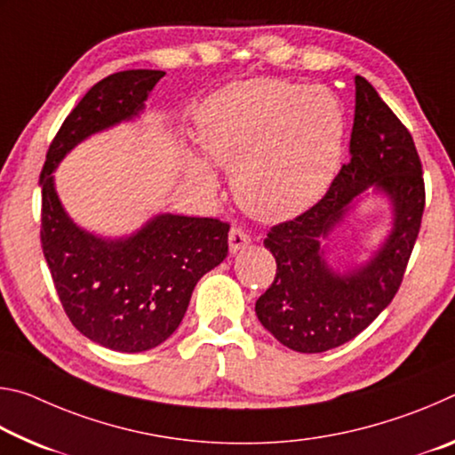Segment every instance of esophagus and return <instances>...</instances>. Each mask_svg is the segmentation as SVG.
<instances>
[{
	"label": "esophagus",
	"mask_w": 455,
	"mask_h": 455,
	"mask_svg": "<svg viewBox=\"0 0 455 455\" xmlns=\"http://www.w3.org/2000/svg\"><path fill=\"white\" fill-rule=\"evenodd\" d=\"M251 243V238H249V235L244 233V230H241V228H230V233H228V249H230V252H233V255H236L238 251L241 249H244L246 244Z\"/></svg>",
	"instance_id": "esophagus-1"
}]
</instances>
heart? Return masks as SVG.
I'll return each instance as SVG.
<instances>
[{
  "instance_id": "heart-1",
  "label": "heart",
  "mask_w": 455,
  "mask_h": 455,
  "mask_svg": "<svg viewBox=\"0 0 455 455\" xmlns=\"http://www.w3.org/2000/svg\"><path fill=\"white\" fill-rule=\"evenodd\" d=\"M198 136L233 172L236 203L260 220H284L317 203L333 182L345 142V112L333 92L283 80L233 84L204 104ZM190 174L212 190L203 160Z\"/></svg>"
}]
</instances>
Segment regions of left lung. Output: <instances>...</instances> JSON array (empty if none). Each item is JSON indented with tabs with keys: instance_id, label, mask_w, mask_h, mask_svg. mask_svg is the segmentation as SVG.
Returning a JSON list of instances; mask_svg holds the SVG:
<instances>
[{
	"instance_id": "left-lung-1",
	"label": "left lung",
	"mask_w": 455,
	"mask_h": 455,
	"mask_svg": "<svg viewBox=\"0 0 455 455\" xmlns=\"http://www.w3.org/2000/svg\"><path fill=\"white\" fill-rule=\"evenodd\" d=\"M349 154L327 195L265 238L276 276L259 297L257 317L276 341L299 353L339 347L371 325L395 297L419 233L426 188L413 138L361 76ZM371 194L388 198L392 228L363 264L335 267L322 243Z\"/></svg>"
}]
</instances>
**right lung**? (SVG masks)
<instances>
[{"label": "right lung", "instance_id": "add662e5", "mask_svg": "<svg viewBox=\"0 0 455 455\" xmlns=\"http://www.w3.org/2000/svg\"><path fill=\"white\" fill-rule=\"evenodd\" d=\"M163 70H126L98 82L64 120L40 176L42 249L61 307L84 337L102 347H158L182 323L192 291L228 252L219 219L160 212L124 236L80 227L61 204L56 168L90 136L142 116Z\"/></svg>", "mask_w": 455, "mask_h": 455}]
</instances>
